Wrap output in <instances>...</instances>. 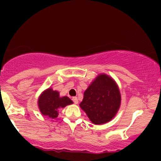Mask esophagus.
<instances>
[{
	"label": "esophagus",
	"mask_w": 161,
	"mask_h": 161,
	"mask_svg": "<svg viewBox=\"0 0 161 161\" xmlns=\"http://www.w3.org/2000/svg\"><path fill=\"white\" fill-rule=\"evenodd\" d=\"M72 101L74 102V103H75V104H77V103H79V100H78V98L76 97H73V98H72Z\"/></svg>",
	"instance_id": "34e87169"
}]
</instances>
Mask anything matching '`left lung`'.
I'll return each mask as SVG.
<instances>
[{
  "instance_id": "obj_1",
  "label": "left lung",
  "mask_w": 161,
  "mask_h": 161,
  "mask_svg": "<svg viewBox=\"0 0 161 161\" xmlns=\"http://www.w3.org/2000/svg\"><path fill=\"white\" fill-rule=\"evenodd\" d=\"M121 104V94L114 81L100 75L84 92L80 108L93 124L108 122L116 114Z\"/></svg>"
}]
</instances>
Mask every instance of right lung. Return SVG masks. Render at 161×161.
I'll list each match as a JSON object with an SVG mask.
<instances>
[{
	"mask_svg": "<svg viewBox=\"0 0 161 161\" xmlns=\"http://www.w3.org/2000/svg\"><path fill=\"white\" fill-rule=\"evenodd\" d=\"M72 101L68 97H60L59 92L48 89L42 93L38 100L39 108L42 114L49 118H55L58 115V109L71 104Z\"/></svg>",
	"mask_w": 161,
	"mask_h": 161,
	"instance_id": "obj_1",
	"label": "right lung"
}]
</instances>
